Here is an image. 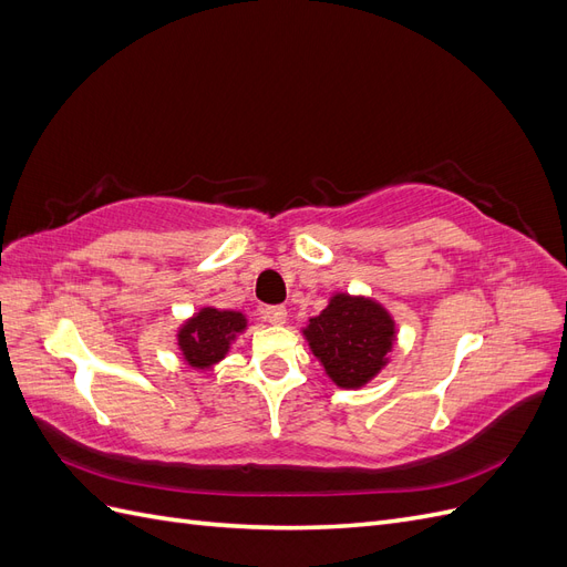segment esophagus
Masks as SVG:
<instances>
[{"label":"esophagus","mask_w":567,"mask_h":567,"mask_svg":"<svg viewBox=\"0 0 567 567\" xmlns=\"http://www.w3.org/2000/svg\"><path fill=\"white\" fill-rule=\"evenodd\" d=\"M262 315H265V319L269 321V323H274V326H284L286 323V307H265L262 310Z\"/></svg>","instance_id":"obj_1"}]
</instances>
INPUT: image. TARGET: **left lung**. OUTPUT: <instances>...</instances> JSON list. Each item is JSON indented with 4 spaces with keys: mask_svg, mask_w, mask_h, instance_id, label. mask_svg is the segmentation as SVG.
<instances>
[{
    "mask_svg": "<svg viewBox=\"0 0 567 567\" xmlns=\"http://www.w3.org/2000/svg\"><path fill=\"white\" fill-rule=\"evenodd\" d=\"M302 336L338 388L359 390L388 367L398 323L379 300L338 290Z\"/></svg>",
    "mask_w": 567,
    "mask_h": 567,
    "instance_id": "1",
    "label": "left lung"
}]
</instances>
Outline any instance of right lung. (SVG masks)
Returning a JSON list of instances; mask_svg holds the SVG:
<instances>
[{
	"label": "right lung",
	"instance_id": "right-lung-1",
	"mask_svg": "<svg viewBox=\"0 0 567 567\" xmlns=\"http://www.w3.org/2000/svg\"><path fill=\"white\" fill-rule=\"evenodd\" d=\"M246 329V312L203 305L198 312L179 323L175 346L188 369L210 371L229 354L234 340Z\"/></svg>",
	"mask_w": 567,
	"mask_h": 567
}]
</instances>
